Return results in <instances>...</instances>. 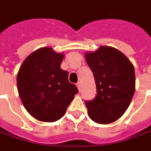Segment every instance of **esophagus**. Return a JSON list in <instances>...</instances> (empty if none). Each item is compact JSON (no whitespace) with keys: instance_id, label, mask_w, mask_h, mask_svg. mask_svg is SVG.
I'll use <instances>...</instances> for the list:
<instances>
[{"instance_id":"1","label":"esophagus","mask_w":151,"mask_h":151,"mask_svg":"<svg viewBox=\"0 0 151 151\" xmlns=\"http://www.w3.org/2000/svg\"><path fill=\"white\" fill-rule=\"evenodd\" d=\"M77 86H78V88L79 91H81V83H80V82H78V83H77Z\"/></svg>"}]
</instances>
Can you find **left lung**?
<instances>
[{"instance_id": "8db88e82", "label": "left lung", "mask_w": 151, "mask_h": 151, "mask_svg": "<svg viewBox=\"0 0 151 151\" xmlns=\"http://www.w3.org/2000/svg\"><path fill=\"white\" fill-rule=\"evenodd\" d=\"M95 78L97 94L85 104L90 118L98 124L118 120L129 108L135 91V71L119 50L103 46L86 54Z\"/></svg>"}]
</instances>
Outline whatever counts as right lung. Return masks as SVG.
I'll return each instance as SVG.
<instances>
[{"label":"right lung","mask_w":151,"mask_h":151,"mask_svg":"<svg viewBox=\"0 0 151 151\" xmlns=\"http://www.w3.org/2000/svg\"><path fill=\"white\" fill-rule=\"evenodd\" d=\"M63 54L43 47L25 60L17 76V86L25 108L40 121L60 120L78 93L69 82V73L60 69Z\"/></svg>","instance_id":"add662e5"}]
</instances>
